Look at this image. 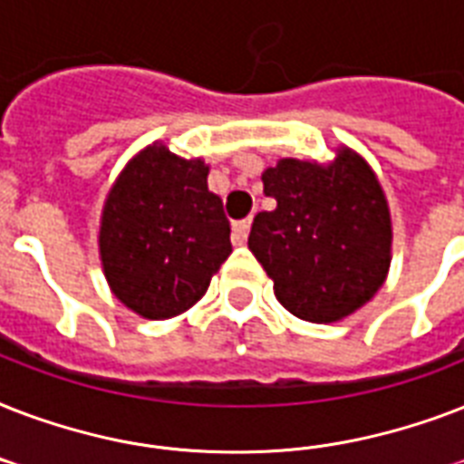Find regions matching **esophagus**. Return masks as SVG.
I'll return each instance as SVG.
<instances>
[{"mask_svg":"<svg viewBox=\"0 0 464 464\" xmlns=\"http://www.w3.org/2000/svg\"><path fill=\"white\" fill-rule=\"evenodd\" d=\"M247 231H250V218L236 221V224H233V233H231L233 246H243V243L247 240Z\"/></svg>","mask_w":464,"mask_h":464,"instance_id":"esophagus-1","label":"esophagus"}]
</instances>
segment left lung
<instances>
[{
    "label": "left lung",
    "mask_w": 464,
    "mask_h": 464,
    "mask_svg": "<svg viewBox=\"0 0 464 464\" xmlns=\"http://www.w3.org/2000/svg\"><path fill=\"white\" fill-rule=\"evenodd\" d=\"M272 211H260L247 247L275 282L276 301L308 323H337L388 279L392 221L368 160L339 147L330 163L279 159L262 173Z\"/></svg>",
    "instance_id": "obj_1"
}]
</instances>
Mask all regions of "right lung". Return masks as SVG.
<instances>
[{"label":"right lung","mask_w":464,"mask_h":464,"mask_svg":"<svg viewBox=\"0 0 464 464\" xmlns=\"http://www.w3.org/2000/svg\"><path fill=\"white\" fill-rule=\"evenodd\" d=\"M202 159L154 141L127 160L101 211L98 253L120 304L147 320L189 310L231 255L221 197Z\"/></svg>","instance_id":"1"}]
</instances>
